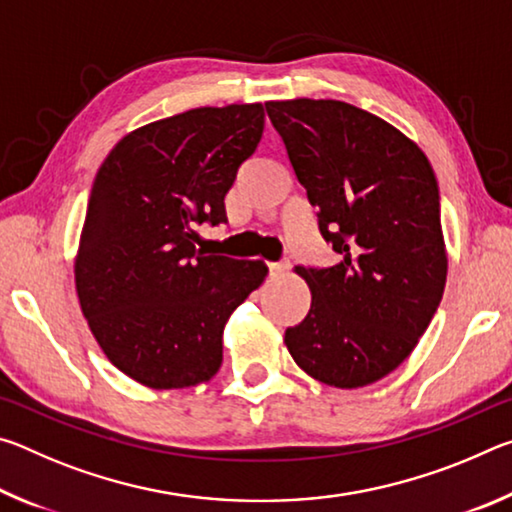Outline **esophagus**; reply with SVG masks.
<instances>
[{"label": "esophagus", "instance_id": "34e87169", "mask_svg": "<svg viewBox=\"0 0 512 512\" xmlns=\"http://www.w3.org/2000/svg\"><path fill=\"white\" fill-rule=\"evenodd\" d=\"M287 268H289V264L273 262V264H268V275H271V277H280V275L287 273Z\"/></svg>", "mask_w": 512, "mask_h": 512}]
</instances>
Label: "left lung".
<instances>
[{"instance_id": "left-lung-1", "label": "left lung", "mask_w": 512, "mask_h": 512, "mask_svg": "<svg viewBox=\"0 0 512 512\" xmlns=\"http://www.w3.org/2000/svg\"><path fill=\"white\" fill-rule=\"evenodd\" d=\"M266 112L339 253L334 266H296L311 307L284 343L323 384L368 386L409 357L443 300L436 173L418 144L345 101H268Z\"/></svg>"}]
</instances>
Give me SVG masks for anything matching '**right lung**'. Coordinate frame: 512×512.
<instances>
[{"label":"right lung","mask_w":512,"mask_h":512,"mask_svg":"<svg viewBox=\"0 0 512 512\" xmlns=\"http://www.w3.org/2000/svg\"><path fill=\"white\" fill-rule=\"evenodd\" d=\"M262 133V103L194 108L128 133L97 171L76 293L103 354L144 386L212 379L225 320L264 282L259 259L196 248V225L228 221L223 198Z\"/></svg>","instance_id":"right-lung-1"}]
</instances>
